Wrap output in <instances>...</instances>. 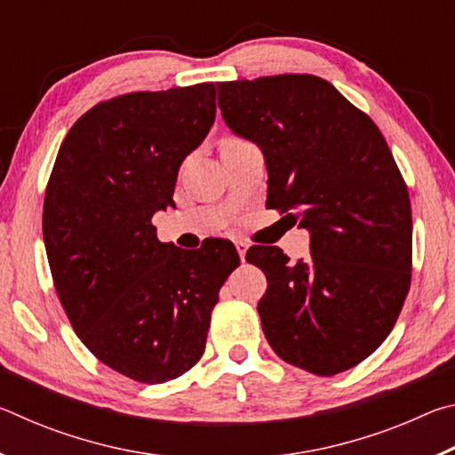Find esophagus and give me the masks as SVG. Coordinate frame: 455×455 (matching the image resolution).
I'll return each instance as SVG.
<instances>
[{
    "label": "esophagus",
    "mask_w": 455,
    "mask_h": 455,
    "mask_svg": "<svg viewBox=\"0 0 455 455\" xmlns=\"http://www.w3.org/2000/svg\"><path fill=\"white\" fill-rule=\"evenodd\" d=\"M235 246H236L238 257H241V259L244 260V255H246V249H249V244H246L244 241H235Z\"/></svg>",
    "instance_id": "esophagus-1"
}]
</instances>
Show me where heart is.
<instances>
[{
    "mask_svg": "<svg viewBox=\"0 0 455 455\" xmlns=\"http://www.w3.org/2000/svg\"><path fill=\"white\" fill-rule=\"evenodd\" d=\"M246 140L244 138H241V136H235V134H225L220 138V152H225V150H230V148H235V146H241V144H244Z\"/></svg>",
    "mask_w": 455,
    "mask_h": 455,
    "instance_id": "1",
    "label": "heart"
}]
</instances>
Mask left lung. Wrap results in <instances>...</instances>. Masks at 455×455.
<instances>
[{
  "label": "left lung",
  "instance_id": "obj_1",
  "mask_svg": "<svg viewBox=\"0 0 455 455\" xmlns=\"http://www.w3.org/2000/svg\"><path fill=\"white\" fill-rule=\"evenodd\" d=\"M235 134L265 154L267 206L309 228L311 257L255 244L267 276L257 311L273 351L315 375L367 359L411 284L410 192L375 122L311 74L219 82Z\"/></svg>",
  "mask_w": 455,
  "mask_h": 455
}]
</instances>
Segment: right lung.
<instances>
[{
    "mask_svg": "<svg viewBox=\"0 0 455 455\" xmlns=\"http://www.w3.org/2000/svg\"><path fill=\"white\" fill-rule=\"evenodd\" d=\"M217 114L212 82L98 102L61 142L44 198V243L76 335L114 371L166 383L198 363L219 291L241 265L225 238L182 251L152 214L174 206L182 160Z\"/></svg>",
    "mask_w": 455,
    "mask_h": 455,
    "instance_id": "1",
    "label": "right lung"
}]
</instances>
